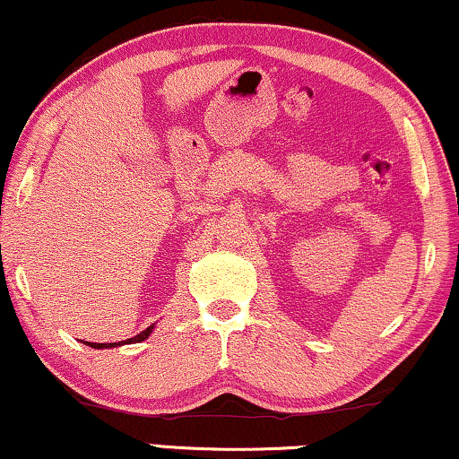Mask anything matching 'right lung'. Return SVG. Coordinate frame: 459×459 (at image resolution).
I'll use <instances>...</instances> for the list:
<instances>
[{
	"instance_id": "obj_1",
	"label": "right lung",
	"mask_w": 459,
	"mask_h": 459,
	"mask_svg": "<svg viewBox=\"0 0 459 459\" xmlns=\"http://www.w3.org/2000/svg\"><path fill=\"white\" fill-rule=\"evenodd\" d=\"M151 331H152V325L151 327H147L144 331H141V333L138 335H134V337H130V340H126V342H117V343H91V342H86V345H91V348H116V345H122V343H136V342H143V340H147V337L151 335Z\"/></svg>"
}]
</instances>
